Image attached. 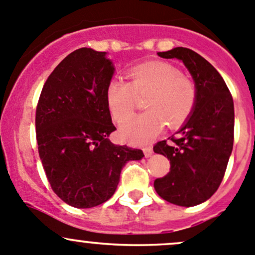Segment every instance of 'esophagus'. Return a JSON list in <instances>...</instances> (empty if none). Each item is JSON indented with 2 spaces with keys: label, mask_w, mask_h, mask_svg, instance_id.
Returning <instances> with one entry per match:
<instances>
[{
  "label": "esophagus",
  "mask_w": 255,
  "mask_h": 255,
  "mask_svg": "<svg viewBox=\"0 0 255 255\" xmlns=\"http://www.w3.org/2000/svg\"><path fill=\"white\" fill-rule=\"evenodd\" d=\"M143 153H145V157H151L152 153H153V149H152V147L147 146L143 148Z\"/></svg>",
  "instance_id": "34e87169"
}]
</instances>
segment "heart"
Returning a JSON list of instances; mask_svg holds the SVG:
<instances>
[{
    "label": "heart",
    "mask_w": 255,
    "mask_h": 255,
    "mask_svg": "<svg viewBox=\"0 0 255 255\" xmlns=\"http://www.w3.org/2000/svg\"><path fill=\"white\" fill-rule=\"evenodd\" d=\"M130 82L114 77L109 81L106 101L112 117L118 123L132 113L137 97L146 96L145 113L125 120L120 127L122 137L133 145L153 140L164 128L182 127L194 112L198 89L190 78L168 62H147L132 67Z\"/></svg>",
    "instance_id": "b5f03b06"
}]
</instances>
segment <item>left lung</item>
Segmentation results:
<instances>
[{"label":"left lung","mask_w":255,"mask_h":255,"mask_svg":"<svg viewBox=\"0 0 255 255\" xmlns=\"http://www.w3.org/2000/svg\"><path fill=\"white\" fill-rule=\"evenodd\" d=\"M158 56L182 60L193 76L198 99L177 137L153 146L170 163L169 173L157 178L153 185L168 203L195 206L211 198L224 179L233 148V99L217 70L193 50L174 48Z\"/></svg>","instance_id":"8db88e82"}]
</instances>
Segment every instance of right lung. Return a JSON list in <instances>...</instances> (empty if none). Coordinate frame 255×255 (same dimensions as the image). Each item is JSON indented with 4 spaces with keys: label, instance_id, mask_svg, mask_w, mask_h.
Returning <instances> with one entry per match:
<instances>
[{
    "label": "right lung",
    "instance_id": "right-lung-1",
    "mask_svg": "<svg viewBox=\"0 0 255 255\" xmlns=\"http://www.w3.org/2000/svg\"><path fill=\"white\" fill-rule=\"evenodd\" d=\"M114 73L106 52L81 48L67 55L41 89L35 113L39 157L51 189L69 205L88 209L115 193L128 161L143 152L114 145L106 91Z\"/></svg>",
    "mask_w": 255,
    "mask_h": 255
}]
</instances>
